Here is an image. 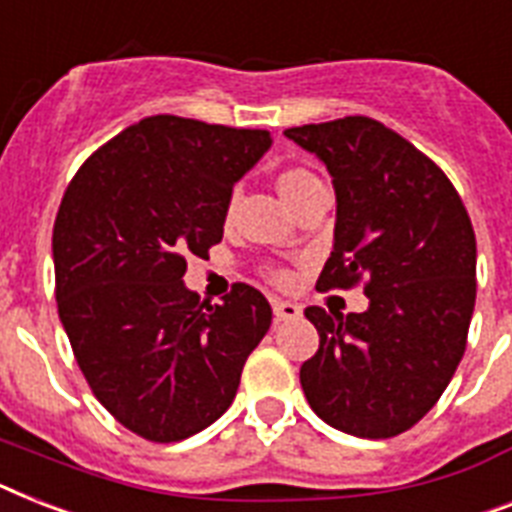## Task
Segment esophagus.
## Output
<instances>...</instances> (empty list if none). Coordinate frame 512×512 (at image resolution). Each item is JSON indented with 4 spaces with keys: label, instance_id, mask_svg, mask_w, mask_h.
<instances>
[{
    "label": "esophagus",
    "instance_id": "obj_1",
    "mask_svg": "<svg viewBox=\"0 0 512 512\" xmlns=\"http://www.w3.org/2000/svg\"><path fill=\"white\" fill-rule=\"evenodd\" d=\"M273 315H276V321H294L302 315L299 305L294 302H284V299H273Z\"/></svg>",
    "mask_w": 512,
    "mask_h": 512
}]
</instances>
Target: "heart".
<instances>
[{
	"label": "heart",
	"instance_id": "heart-1",
	"mask_svg": "<svg viewBox=\"0 0 512 512\" xmlns=\"http://www.w3.org/2000/svg\"><path fill=\"white\" fill-rule=\"evenodd\" d=\"M318 186H323L321 178L315 176L313 170L302 168V165L284 168L276 178L278 194L284 197V202L292 207V210L299 205V202H302V199L307 197V194H310V191L318 189ZM265 276H268L273 284H286V281H289L286 270H281V268H265Z\"/></svg>",
	"mask_w": 512,
	"mask_h": 512
}]
</instances>
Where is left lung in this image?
I'll return each instance as SVG.
<instances>
[{"label": "left lung", "mask_w": 512, "mask_h": 512, "mask_svg": "<svg viewBox=\"0 0 512 512\" xmlns=\"http://www.w3.org/2000/svg\"><path fill=\"white\" fill-rule=\"evenodd\" d=\"M336 191L334 252L315 289L363 284L365 313L307 307L321 344L299 368L315 415L344 434L413 429L458 371L476 305V234L434 160L365 115L286 128Z\"/></svg>", "instance_id": "1"}]
</instances>
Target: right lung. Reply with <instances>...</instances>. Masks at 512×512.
I'll return each instance as SVG.
<instances>
[{"label": "right lung", "mask_w": 512, "mask_h": 512, "mask_svg": "<svg viewBox=\"0 0 512 512\" xmlns=\"http://www.w3.org/2000/svg\"><path fill=\"white\" fill-rule=\"evenodd\" d=\"M260 128L152 115L83 162L52 231L54 297L76 363L107 413L149 442H181L234 402L268 299L220 305L184 286L186 257L223 239L231 191L268 152Z\"/></svg>", "instance_id": "add662e5"}]
</instances>
